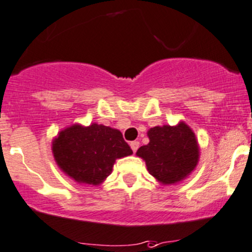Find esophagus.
<instances>
[{
    "mask_svg": "<svg viewBox=\"0 0 252 252\" xmlns=\"http://www.w3.org/2000/svg\"><path fill=\"white\" fill-rule=\"evenodd\" d=\"M130 148H131V150H133V153H135V151L138 150V148H139V141H136V140L131 141Z\"/></svg>",
    "mask_w": 252,
    "mask_h": 252,
    "instance_id": "34e87169",
    "label": "esophagus"
}]
</instances>
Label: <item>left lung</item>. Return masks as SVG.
<instances>
[{
    "label": "left lung",
    "mask_w": 252,
    "mask_h": 252,
    "mask_svg": "<svg viewBox=\"0 0 252 252\" xmlns=\"http://www.w3.org/2000/svg\"><path fill=\"white\" fill-rule=\"evenodd\" d=\"M149 144L136 155L146 163L149 173L162 185H175L196 168L199 146L193 130L183 122L177 126H154L148 131Z\"/></svg>",
    "instance_id": "8db88e82"
}]
</instances>
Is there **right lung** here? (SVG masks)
I'll return each mask as SVG.
<instances>
[{"mask_svg":"<svg viewBox=\"0 0 252 252\" xmlns=\"http://www.w3.org/2000/svg\"><path fill=\"white\" fill-rule=\"evenodd\" d=\"M131 154L121 131L102 124H74L53 140V155L60 170L85 185H101L112 173L117 158Z\"/></svg>","mask_w":252,"mask_h":252,"instance_id":"right-lung-1","label":"right lung"}]
</instances>
